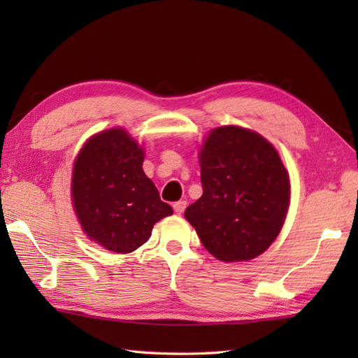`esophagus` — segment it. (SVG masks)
Here are the masks:
<instances>
[{
  "mask_svg": "<svg viewBox=\"0 0 358 358\" xmlns=\"http://www.w3.org/2000/svg\"><path fill=\"white\" fill-rule=\"evenodd\" d=\"M186 206H187V203L185 201V200H180V201H177V203H173V210L177 212V214H181V212H185V209H186Z\"/></svg>",
  "mask_w": 358,
  "mask_h": 358,
  "instance_id": "esophagus-1",
  "label": "esophagus"
}]
</instances>
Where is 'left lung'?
<instances>
[{
	"instance_id": "8db88e82",
	"label": "left lung",
	"mask_w": 358,
	"mask_h": 358,
	"mask_svg": "<svg viewBox=\"0 0 358 358\" xmlns=\"http://www.w3.org/2000/svg\"><path fill=\"white\" fill-rule=\"evenodd\" d=\"M203 195L185 212L209 252L246 262L278 237L291 183L278 152L249 129H212L200 149Z\"/></svg>"
}]
</instances>
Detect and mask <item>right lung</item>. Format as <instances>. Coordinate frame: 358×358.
<instances>
[{
  "mask_svg": "<svg viewBox=\"0 0 358 358\" xmlns=\"http://www.w3.org/2000/svg\"><path fill=\"white\" fill-rule=\"evenodd\" d=\"M143 159L144 150L121 127L94 135L75 159V214L87 237L112 252H134L173 212L144 173Z\"/></svg>",
  "mask_w": 358,
  "mask_h": 358,
  "instance_id": "add662e5",
  "label": "right lung"
}]
</instances>
